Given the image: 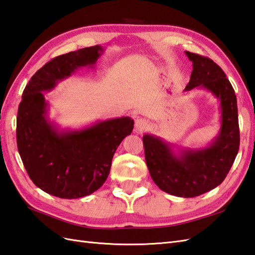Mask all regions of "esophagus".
<instances>
[{
  "instance_id": "34e87169",
  "label": "esophagus",
  "mask_w": 255,
  "mask_h": 255,
  "mask_svg": "<svg viewBox=\"0 0 255 255\" xmlns=\"http://www.w3.org/2000/svg\"><path fill=\"white\" fill-rule=\"evenodd\" d=\"M147 127H149V123H147V121L144 120V118H138V120L135 121L134 128L137 132L143 131V130H145Z\"/></svg>"
}]
</instances>
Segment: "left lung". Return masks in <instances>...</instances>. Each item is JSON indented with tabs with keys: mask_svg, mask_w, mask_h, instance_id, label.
Listing matches in <instances>:
<instances>
[{
	"mask_svg": "<svg viewBox=\"0 0 255 255\" xmlns=\"http://www.w3.org/2000/svg\"><path fill=\"white\" fill-rule=\"evenodd\" d=\"M192 62L185 91L203 89L220 103L221 126L216 137L200 147H186L144 133L145 162L155 185L175 197L193 198L220 186L238 154L240 134L234 88L223 69L208 57L186 51Z\"/></svg>",
	"mask_w": 255,
	"mask_h": 255,
	"instance_id": "left-lung-1",
	"label": "left lung"
}]
</instances>
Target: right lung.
<instances>
[{
    "instance_id": "add662e5",
    "label": "right lung",
    "mask_w": 255,
    "mask_h": 255,
    "mask_svg": "<svg viewBox=\"0 0 255 255\" xmlns=\"http://www.w3.org/2000/svg\"><path fill=\"white\" fill-rule=\"evenodd\" d=\"M103 52V46L94 45L53 58L22 92L16 128L19 155L34 185L57 198L78 199L97 191L108 178L118 145L132 132L134 122L128 116L77 129H63L49 117L43 93L79 68H94Z\"/></svg>"
}]
</instances>
